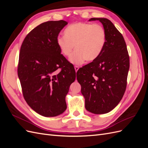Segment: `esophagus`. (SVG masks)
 I'll use <instances>...</instances> for the list:
<instances>
[{
	"mask_svg": "<svg viewBox=\"0 0 148 148\" xmlns=\"http://www.w3.org/2000/svg\"><path fill=\"white\" fill-rule=\"evenodd\" d=\"M79 68V67L78 66H77V65H75V71H76V72H77V71L78 70Z\"/></svg>",
	"mask_w": 148,
	"mask_h": 148,
	"instance_id": "esophagus-1",
	"label": "esophagus"
}]
</instances>
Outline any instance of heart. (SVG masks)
<instances>
[{"mask_svg": "<svg viewBox=\"0 0 148 148\" xmlns=\"http://www.w3.org/2000/svg\"><path fill=\"white\" fill-rule=\"evenodd\" d=\"M64 33V36L57 38V46L65 57L71 56L75 46L76 51L70 58L73 64L96 60L106 45V30L99 24L75 23L67 26Z\"/></svg>", "mask_w": 148, "mask_h": 148, "instance_id": "b5f03b06", "label": "heart"}]
</instances>
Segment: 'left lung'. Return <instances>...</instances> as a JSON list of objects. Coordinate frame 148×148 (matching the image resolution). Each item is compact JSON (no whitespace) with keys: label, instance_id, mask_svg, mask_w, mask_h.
Here are the masks:
<instances>
[{"label":"left lung","instance_id":"8db88e82","mask_svg":"<svg viewBox=\"0 0 148 148\" xmlns=\"http://www.w3.org/2000/svg\"><path fill=\"white\" fill-rule=\"evenodd\" d=\"M99 20L106 32V42L101 55L77 73L85 108L91 113L109 112L118 105L126 90L130 58L122 34L112 22L104 18Z\"/></svg>","mask_w":148,"mask_h":148}]
</instances>
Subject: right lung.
<instances>
[{
  "label": "right lung",
  "mask_w": 148,
  "mask_h": 148,
  "mask_svg": "<svg viewBox=\"0 0 148 148\" xmlns=\"http://www.w3.org/2000/svg\"><path fill=\"white\" fill-rule=\"evenodd\" d=\"M67 24L64 20L40 24L26 35L20 48L17 71L23 96L31 109L44 117L66 110L65 96L76 78L75 69L57 44Z\"/></svg>",
  "instance_id": "right-lung-1"
}]
</instances>
